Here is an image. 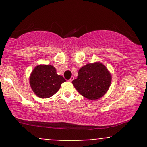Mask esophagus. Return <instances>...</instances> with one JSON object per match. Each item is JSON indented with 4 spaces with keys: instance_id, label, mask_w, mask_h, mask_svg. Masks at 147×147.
Instances as JSON below:
<instances>
[{
    "instance_id": "esophagus-1",
    "label": "esophagus",
    "mask_w": 147,
    "mask_h": 147,
    "mask_svg": "<svg viewBox=\"0 0 147 147\" xmlns=\"http://www.w3.org/2000/svg\"><path fill=\"white\" fill-rule=\"evenodd\" d=\"M73 79H74V77H71V78H70V79H69V82H72V81H73Z\"/></svg>"
}]
</instances>
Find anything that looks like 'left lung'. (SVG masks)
Returning a JSON list of instances; mask_svg holds the SVG:
<instances>
[{
	"label": "left lung",
	"mask_w": 147,
	"mask_h": 147,
	"mask_svg": "<svg viewBox=\"0 0 147 147\" xmlns=\"http://www.w3.org/2000/svg\"><path fill=\"white\" fill-rule=\"evenodd\" d=\"M72 83L82 96L95 100L101 98L109 90L111 75L100 62L88 63L79 69L77 78Z\"/></svg>",
	"instance_id": "1"
}]
</instances>
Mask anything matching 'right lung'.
<instances>
[{
	"label": "right lung",
	"mask_w": 147,
	"mask_h": 147,
	"mask_svg": "<svg viewBox=\"0 0 147 147\" xmlns=\"http://www.w3.org/2000/svg\"><path fill=\"white\" fill-rule=\"evenodd\" d=\"M65 79L57 74L56 68L51 65H38L30 77V86L38 97L49 98L59 90Z\"/></svg>",
	"instance_id": "right-lung-1"
}]
</instances>
